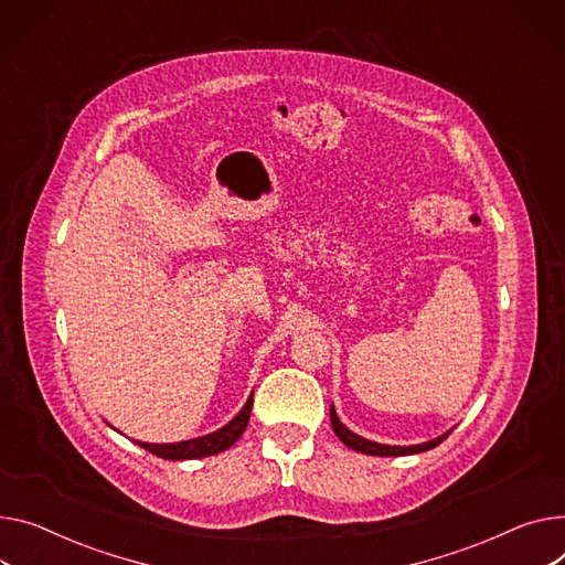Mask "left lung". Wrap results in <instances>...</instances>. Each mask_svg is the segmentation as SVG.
Listing matches in <instances>:
<instances>
[{
	"mask_svg": "<svg viewBox=\"0 0 565 565\" xmlns=\"http://www.w3.org/2000/svg\"><path fill=\"white\" fill-rule=\"evenodd\" d=\"M329 420H331L333 434H335L338 438H341L348 447L356 449V452L370 455V457H406V455H420V452H427V449L440 445L449 434H452V429H455V427H452L449 431H445V434H440V436H436V438H431V440H427V443H418V445H384V443L367 440V438L354 434L352 429H348V427L341 423V418H338V413H335L333 404H331V408H329Z\"/></svg>",
	"mask_w": 565,
	"mask_h": 565,
	"instance_id": "obj_1",
	"label": "left lung"
}]
</instances>
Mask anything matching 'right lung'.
Here are the masks:
<instances>
[{
    "label": "right lung",
    "instance_id": "add662e5",
    "mask_svg": "<svg viewBox=\"0 0 565 565\" xmlns=\"http://www.w3.org/2000/svg\"><path fill=\"white\" fill-rule=\"evenodd\" d=\"M252 402H254V391L247 397L245 406L236 413V416L215 431L206 434V436H198L191 440H179V443H140L136 440L147 452H152L161 459L168 461H185V459H204V457H213L230 449L245 431L247 423H249V413H252Z\"/></svg>",
    "mask_w": 565,
    "mask_h": 565
}]
</instances>
